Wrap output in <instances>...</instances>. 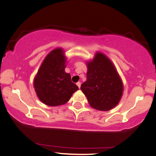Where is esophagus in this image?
<instances>
[{
    "instance_id": "obj_1",
    "label": "esophagus",
    "mask_w": 156,
    "mask_h": 156,
    "mask_svg": "<svg viewBox=\"0 0 156 156\" xmlns=\"http://www.w3.org/2000/svg\"><path fill=\"white\" fill-rule=\"evenodd\" d=\"M76 85L78 86V88H79L80 89V85H81V83H80V82H78V83H76Z\"/></svg>"
}]
</instances>
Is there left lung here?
Listing matches in <instances>:
<instances>
[{"instance_id":"left-lung-1","label":"left lung","mask_w":156,"mask_h":156,"mask_svg":"<svg viewBox=\"0 0 156 156\" xmlns=\"http://www.w3.org/2000/svg\"><path fill=\"white\" fill-rule=\"evenodd\" d=\"M86 80L80 86L91 108L102 111L119 104L123 94V82L112 62L101 52L88 62Z\"/></svg>"}]
</instances>
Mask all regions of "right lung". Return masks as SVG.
<instances>
[{"label": "right lung", "mask_w": 156, "mask_h": 156, "mask_svg": "<svg viewBox=\"0 0 156 156\" xmlns=\"http://www.w3.org/2000/svg\"><path fill=\"white\" fill-rule=\"evenodd\" d=\"M66 58L62 48L54 49L46 56L34 78L38 99L48 106H59L70 100L78 87L65 71Z\"/></svg>", "instance_id": "right-lung-1"}]
</instances>
